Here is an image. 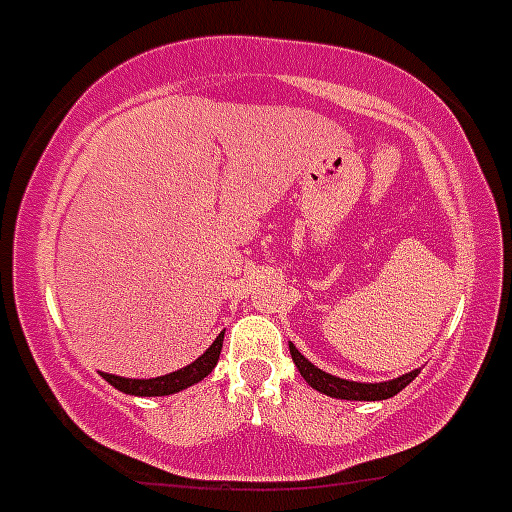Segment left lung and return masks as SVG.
Instances as JSON below:
<instances>
[{"label": "left lung", "mask_w": 512, "mask_h": 512, "mask_svg": "<svg viewBox=\"0 0 512 512\" xmlns=\"http://www.w3.org/2000/svg\"><path fill=\"white\" fill-rule=\"evenodd\" d=\"M289 352H291V359H294L296 369H299L303 379L308 381V386H313V389L325 393V396L330 398H340V401H384V398L396 396L398 391L406 389L415 376L420 374V369H413V372L398 376V379L379 381V384H367V381L340 379V376L323 372V369H318L316 364L308 362V359L296 350L294 342H289Z\"/></svg>", "instance_id": "8db88e82"}]
</instances>
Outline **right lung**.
I'll use <instances>...</instances> for the list:
<instances>
[{
    "instance_id": "obj_1",
    "label": "right lung",
    "mask_w": 512,
    "mask_h": 512,
    "mask_svg": "<svg viewBox=\"0 0 512 512\" xmlns=\"http://www.w3.org/2000/svg\"><path fill=\"white\" fill-rule=\"evenodd\" d=\"M221 347H223V333H218V338L211 342L209 350H206L199 359H194V362L187 364V367L177 369V372L155 376V379H126V376L104 374V372H101V376H104L114 389L131 393V396H170V393L189 389V386L199 384L204 376H209L213 372V367H216L218 357H221Z\"/></svg>"
}]
</instances>
